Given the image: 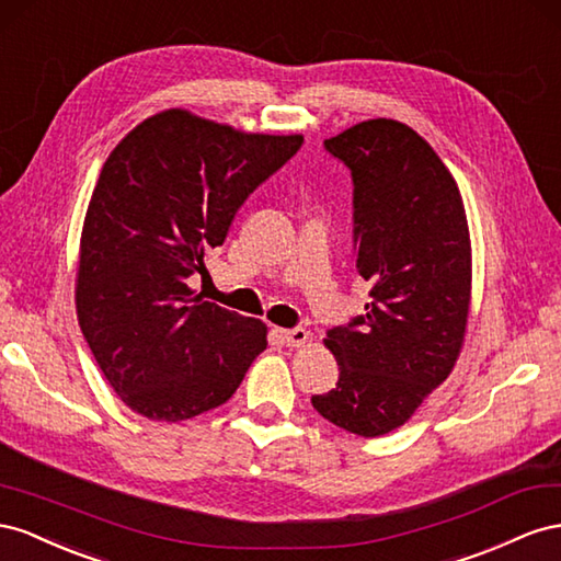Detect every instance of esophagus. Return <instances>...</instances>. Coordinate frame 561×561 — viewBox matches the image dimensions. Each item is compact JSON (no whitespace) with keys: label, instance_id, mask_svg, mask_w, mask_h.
Wrapping results in <instances>:
<instances>
[{"label":"esophagus","instance_id":"1","mask_svg":"<svg viewBox=\"0 0 561 561\" xmlns=\"http://www.w3.org/2000/svg\"><path fill=\"white\" fill-rule=\"evenodd\" d=\"M279 339L286 347H300L310 341V333L306 329H282Z\"/></svg>","mask_w":561,"mask_h":561}]
</instances>
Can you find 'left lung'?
Instances as JSON below:
<instances>
[{"label":"left lung","instance_id":"1","mask_svg":"<svg viewBox=\"0 0 561 561\" xmlns=\"http://www.w3.org/2000/svg\"><path fill=\"white\" fill-rule=\"evenodd\" d=\"M355 183L357 270L371 302L324 345L339 386L314 394L319 415L352 435L404 425L449 378L472 294V247L460 190L430 142L397 119H369L327 138Z\"/></svg>","mask_w":561,"mask_h":561}]
</instances>
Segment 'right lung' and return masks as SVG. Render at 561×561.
Masks as SVG:
<instances>
[{
  "label": "right lung",
  "mask_w": 561,
  "mask_h": 561,
  "mask_svg": "<svg viewBox=\"0 0 561 561\" xmlns=\"http://www.w3.org/2000/svg\"><path fill=\"white\" fill-rule=\"evenodd\" d=\"M302 146L171 107L142 119L105 159L87 209L77 319L122 402L150 421L211 411L267 347V327L195 296L206 253L239 206Z\"/></svg>",
  "instance_id": "1"
}]
</instances>
